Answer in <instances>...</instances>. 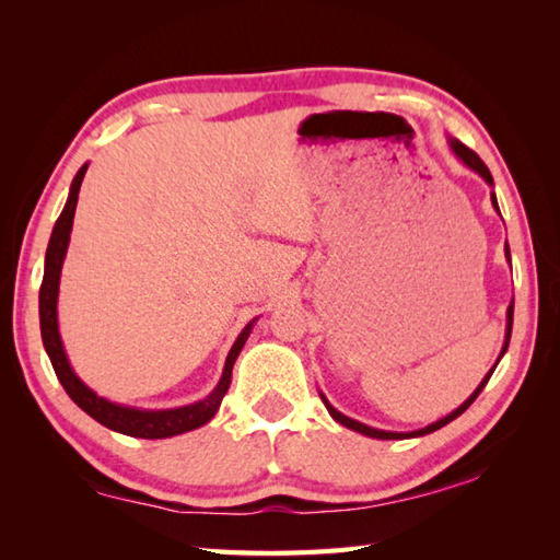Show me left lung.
Listing matches in <instances>:
<instances>
[{
    "label": "left lung",
    "mask_w": 560,
    "mask_h": 560,
    "mask_svg": "<svg viewBox=\"0 0 560 560\" xmlns=\"http://www.w3.org/2000/svg\"><path fill=\"white\" fill-rule=\"evenodd\" d=\"M450 141V149L455 151V156L467 165V168H471L474 173H479L486 183L489 185H493V175H491V171L486 168V163L477 156V153H474L469 147H464L462 141H457V139H447ZM491 205H493V209L501 213V209H498V199H495V195H491ZM505 257H508V261H510V247H508V243H505ZM513 307H515V301L510 303V307H508V327H505V343H503V351H501V355H498V361L503 359V353L508 351V343H510V331H513ZM498 361H495V365H498ZM495 365L491 368L489 371V375H486L483 380H481V385L471 392V397L462 404V407H457L455 411L452 413H447L445 419H440V421H435V423H431V425H425V428H419V431H411V433H392V431H380V428H371V425H365V423H361V421H353V419H349V416H343L341 411H337L335 407H331V404L327 401V397L325 395H319L323 397V401H325V407H327V411H329V416L331 419H335L337 423H341V425H347V428H351V431H355V433H363V435H368V438H377V440H404V438H419V435H428V433H433V431H438V428H443V425H447L450 421H455L457 416H462L464 411H467L471 404H474V399H477L479 395H481V389L486 387V383H489V377L493 375V371H495Z\"/></svg>",
    "instance_id": "obj_1"
}]
</instances>
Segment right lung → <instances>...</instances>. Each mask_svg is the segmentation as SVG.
Returning a JSON list of instances; mask_svg holds the SVG:
<instances>
[{
  "mask_svg": "<svg viewBox=\"0 0 560 560\" xmlns=\"http://www.w3.org/2000/svg\"><path fill=\"white\" fill-rule=\"evenodd\" d=\"M89 165H81L74 180H71L69 189V199L59 213V219L52 229L50 243H47V253H45V273H43V283H40V335H43V347L50 355V363L55 368V375L59 383H62L67 395L79 404V409L86 411L91 419H96L110 431L132 435V438H147V440H159V438H173L187 431H195V428L205 425L213 419V413L219 411L221 399L225 392L231 387V373H233V363L237 359V353L243 351L245 341L253 331V323H247L245 329L241 331V337L235 339L233 349L229 351V359H225L223 365V375L219 380V385L213 387L211 395L201 401L187 404V407H177V409H161V411H149V409H135V407H122V404L108 401L105 397H98L96 392L86 387L79 380V375L71 371L69 359L62 347V337H59V327H57V293H59V273H62V261L69 247V233H71V223H74V211H77V201H79V187L83 175H86Z\"/></svg>",
  "mask_w": 560,
  "mask_h": 560,
  "instance_id": "add662e5",
  "label": "right lung"
}]
</instances>
